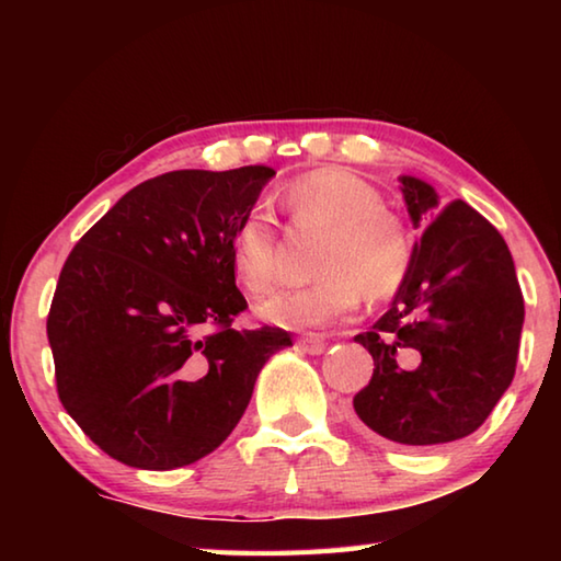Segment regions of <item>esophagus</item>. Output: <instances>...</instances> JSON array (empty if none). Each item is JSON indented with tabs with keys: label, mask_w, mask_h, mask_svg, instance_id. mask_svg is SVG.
Masks as SVG:
<instances>
[{
	"label": "esophagus",
	"mask_w": 561,
	"mask_h": 561,
	"mask_svg": "<svg viewBox=\"0 0 561 561\" xmlns=\"http://www.w3.org/2000/svg\"><path fill=\"white\" fill-rule=\"evenodd\" d=\"M299 346L307 351V354H324L327 341L321 339L319 334H307V336L299 339Z\"/></svg>",
	"instance_id": "34e87169"
}]
</instances>
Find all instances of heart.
Wrapping results in <instances>:
<instances>
[{
  "instance_id": "heart-1",
  "label": "heart",
  "mask_w": 561,
  "mask_h": 561,
  "mask_svg": "<svg viewBox=\"0 0 561 561\" xmlns=\"http://www.w3.org/2000/svg\"><path fill=\"white\" fill-rule=\"evenodd\" d=\"M294 222L329 230L307 287L287 289L260 304V314L289 329L324 327L360 304L386 301L411 277L415 247L411 230L388 210L381 190L348 170L327 168L294 178L284 187ZM237 279L252 297H264L279 279V237L272 217L252 207L237 222L230 242Z\"/></svg>"
}]
</instances>
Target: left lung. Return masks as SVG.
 I'll return each instance as SVG.
<instances>
[{
	"label": "left lung",
	"mask_w": 561,
	"mask_h": 561,
	"mask_svg": "<svg viewBox=\"0 0 561 561\" xmlns=\"http://www.w3.org/2000/svg\"><path fill=\"white\" fill-rule=\"evenodd\" d=\"M415 225L411 277L356 341L374 376L354 396L358 421L383 438L431 448L488 421L515 378L525 299L507 242L468 203L438 210L435 190L401 178Z\"/></svg>",
	"instance_id": "left-lung-1"
}]
</instances>
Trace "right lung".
<instances>
[{"label":"right lung","mask_w":561,"mask_h":561,"mask_svg":"<svg viewBox=\"0 0 561 561\" xmlns=\"http://www.w3.org/2000/svg\"><path fill=\"white\" fill-rule=\"evenodd\" d=\"M272 168L173 170L121 197L66 257L46 334L56 391L113 460L175 470L240 423L279 327L240 329L247 309L230 242Z\"/></svg>","instance_id":"right-lung-1"}]
</instances>
